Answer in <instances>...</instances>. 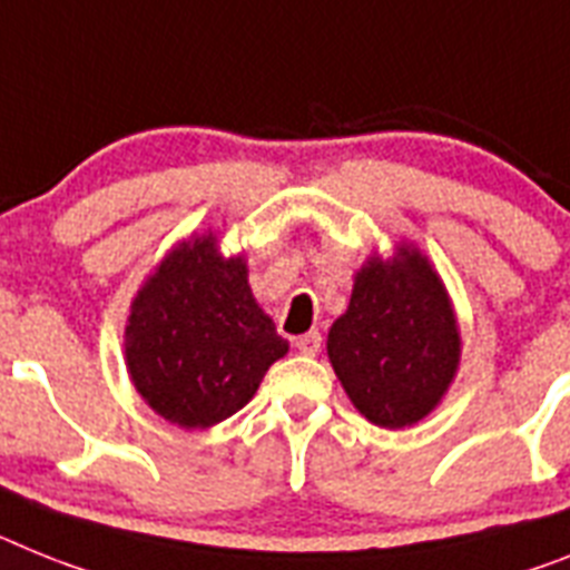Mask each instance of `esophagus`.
<instances>
[{"mask_svg": "<svg viewBox=\"0 0 570 570\" xmlns=\"http://www.w3.org/2000/svg\"><path fill=\"white\" fill-rule=\"evenodd\" d=\"M298 351L304 353V356H315V353L322 351V333L318 330H309V333H304V336H298Z\"/></svg>", "mask_w": 570, "mask_h": 570, "instance_id": "obj_1", "label": "esophagus"}]
</instances>
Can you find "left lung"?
Returning <instances> with one entry per match:
<instances>
[{"label": "left lung", "instance_id": "obj_1", "mask_svg": "<svg viewBox=\"0 0 570 570\" xmlns=\"http://www.w3.org/2000/svg\"><path fill=\"white\" fill-rule=\"evenodd\" d=\"M327 356L351 403L382 429L420 423L443 400L461 362V333L446 286L420 248L367 257L351 304L330 327Z\"/></svg>", "mask_w": 570, "mask_h": 570}]
</instances>
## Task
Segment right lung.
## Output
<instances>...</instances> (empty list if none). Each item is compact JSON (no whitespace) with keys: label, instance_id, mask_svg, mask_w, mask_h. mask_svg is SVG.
Segmentation results:
<instances>
[{"label":"right lung","instance_id":"1","mask_svg":"<svg viewBox=\"0 0 570 570\" xmlns=\"http://www.w3.org/2000/svg\"><path fill=\"white\" fill-rule=\"evenodd\" d=\"M286 351L252 295L246 261L219 255L212 232L179 243L156 266L124 330L132 385L181 429L237 414Z\"/></svg>","mask_w":570,"mask_h":570}]
</instances>
